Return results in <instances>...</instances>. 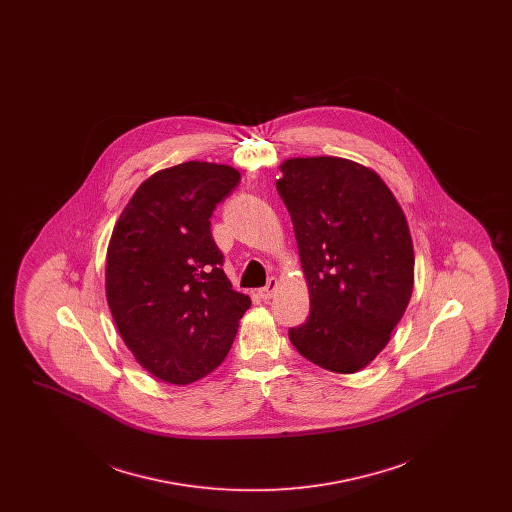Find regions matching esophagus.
Here are the masks:
<instances>
[{"instance_id":"esophagus-1","label":"esophagus","mask_w":512,"mask_h":512,"mask_svg":"<svg viewBox=\"0 0 512 512\" xmlns=\"http://www.w3.org/2000/svg\"><path fill=\"white\" fill-rule=\"evenodd\" d=\"M276 288H278V280H276V278H268L267 286L259 290V297L267 301V299H270V297L274 295V292H276Z\"/></svg>"}]
</instances>
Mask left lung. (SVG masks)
<instances>
[{
    "mask_svg": "<svg viewBox=\"0 0 512 512\" xmlns=\"http://www.w3.org/2000/svg\"><path fill=\"white\" fill-rule=\"evenodd\" d=\"M276 190L299 247L311 311L290 328L311 363L349 374L390 341L414 280V251L401 207L376 172L340 157L288 159Z\"/></svg>",
    "mask_w": 512,
    "mask_h": 512,
    "instance_id": "obj_1",
    "label": "left lung"
}]
</instances>
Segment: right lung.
Masks as SVG:
<instances>
[{
    "label": "right lung",
    "instance_id": "obj_1",
    "mask_svg": "<svg viewBox=\"0 0 512 512\" xmlns=\"http://www.w3.org/2000/svg\"><path fill=\"white\" fill-rule=\"evenodd\" d=\"M240 184L226 165L188 161L157 172L124 207L107 249V301L136 361L190 384L224 361L251 305L224 274L215 207Z\"/></svg>",
    "mask_w": 512,
    "mask_h": 512
}]
</instances>
